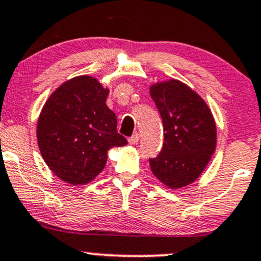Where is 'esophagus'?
I'll list each match as a JSON object with an SVG mask.
<instances>
[{"label":"esophagus","mask_w":261,"mask_h":261,"mask_svg":"<svg viewBox=\"0 0 261 261\" xmlns=\"http://www.w3.org/2000/svg\"><path fill=\"white\" fill-rule=\"evenodd\" d=\"M139 140H140V135H139V134H135V135L131 136L130 139H128V144H130V145H136L137 142H139Z\"/></svg>","instance_id":"1"}]
</instances>
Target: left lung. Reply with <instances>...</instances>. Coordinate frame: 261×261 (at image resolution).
<instances>
[{"label": "left lung", "mask_w": 261, "mask_h": 261, "mask_svg": "<svg viewBox=\"0 0 261 261\" xmlns=\"http://www.w3.org/2000/svg\"><path fill=\"white\" fill-rule=\"evenodd\" d=\"M150 95L163 122V148L150 167L171 190L198 179L217 147V125L210 107L193 89L178 79L150 85Z\"/></svg>", "instance_id": "1"}]
</instances>
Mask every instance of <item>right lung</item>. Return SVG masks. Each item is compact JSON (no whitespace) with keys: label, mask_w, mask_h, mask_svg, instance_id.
Returning a JSON list of instances; mask_svg holds the SVG:
<instances>
[{"label":"right lung","mask_w":261,"mask_h":261,"mask_svg":"<svg viewBox=\"0 0 261 261\" xmlns=\"http://www.w3.org/2000/svg\"><path fill=\"white\" fill-rule=\"evenodd\" d=\"M109 91L94 76L79 75L59 85L43 105L37 122L39 151L51 172L68 185L95 179L107 165L108 151L127 144L107 105Z\"/></svg>","instance_id":"add662e5"}]
</instances>
